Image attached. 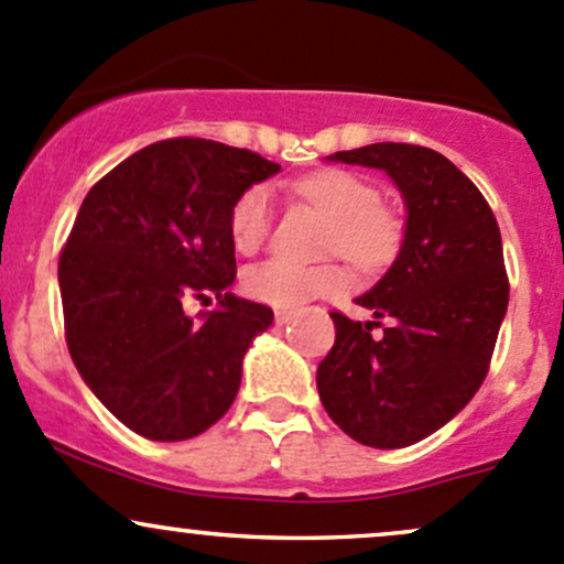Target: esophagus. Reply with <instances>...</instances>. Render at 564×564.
I'll list each match as a JSON object with an SVG mask.
<instances>
[{
	"label": "esophagus",
	"mask_w": 564,
	"mask_h": 564,
	"mask_svg": "<svg viewBox=\"0 0 564 564\" xmlns=\"http://www.w3.org/2000/svg\"><path fill=\"white\" fill-rule=\"evenodd\" d=\"M292 322V311H275V324L278 327H283V324Z\"/></svg>",
	"instance_id": "esophagus-1"
}]
</instances>
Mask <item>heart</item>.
<instances>
[{
	"instance_id": "1",
	"label": "heart",
	"mask_w": 564,
	"mask_h": 564,
	"mask_svg": "<svg viewBox=\"0 0 564 564\" xmlns=\"http://www.w3.org/2000/svg\"><path fill=\"white\" fill-rule=\"evenodd\" d=\"M294 197L327 216L322 251L337 253L361 272L389 267L405 240V221L394 205L378 199L370 177L340 167H324L297 177L289 186ZM272 203L262 186H251L229 210V237L242 257H251L270 235ZM348 286L340 264H292L283 259L257 264L242 275V292L251 300L275 307H297L307 300L329 297Z\"/></svg>"
}]
</instances>
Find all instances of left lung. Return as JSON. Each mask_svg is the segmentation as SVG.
Segmentation results:
<instances>
[{"mask_svg":"<svg viewBox=\"0 0 564 564\" xmlns=\"http://www.w3.org/2000/svg\"><path fill=\"white\" fill-rule=\"evenodd\" d=\"M329 159L387 170L408 227L400 257L357 300L372 322L329 313L318 397L354 441L411 446L452 422L489 372L511 294L500 227L476 183L432 148L372 142Z\"/></svg>","mask_w":564,"mask_h":564,"instance_id":"8db88e82","label":"left lung"}]
</instances>
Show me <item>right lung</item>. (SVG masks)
I'll return each instance as SVG.
<instances>
[{
	"label": "right lung",
	"mask_w": 564,
	"mask_h": 564,
	"mask_svg": "<svg viewBox=\"0 0 564 564\" xmlns=\"http://www.w3.org/2000/svg\"><path fill=\"white\" fill-rule=\"evenodd\" d=\"M281 164L246 148L170 138L99 177L58 257L69 357L105 408L148 441H186L235 402L242 354L272 307L227 292L229 210ZM219 300L203 323L188 299Z\"/></svg>",
	"instance_id": "right-lung-1"
}]
</instances>
